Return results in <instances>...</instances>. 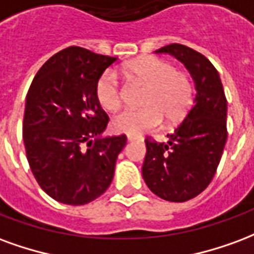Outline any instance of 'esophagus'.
<instances>
[{"label": "esophagus", "instance_id": "34e87169", "mask_svg": "<svg viewBox=\"0 0 254 254\" xmlns=\"http://www.w3.org/2000/svg\"><path fill=\"white\" fill-rule=\"evenodd\" d=\"M127 140L132 142V140H142L140 136H136V135H127Z\"/></svg>", "mask_w": 254, "mask_h": 254}]
</instances>
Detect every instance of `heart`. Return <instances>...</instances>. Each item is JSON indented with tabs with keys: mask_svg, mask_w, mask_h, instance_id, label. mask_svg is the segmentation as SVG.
I'll return each instance as SVG.
<instances>
[{
	"mask_svg": "<svg viewBox=\"0 0 254 254\" xmlns=\"http://www.w3.org/2000/svg\"><path fill=\"white\" fill-rule=\"evenodd\" d=\"M126 77L146 85L142 97L143 108L127 109L116 115L112 127L116 132L140 135L158 128L164 119L169 125L180 123L190 114L195 100V88L190 75L184 70L157 57H146L129 62L123 68ZM94 94L107 111H116L123 101V89L114 70H107L96 82Z\"/></svg>",
	"mask_w": 254,
	"mask_h": 254,
	"instance_id": "b5f03b06",
	"label": "heart"
}]
</instances>
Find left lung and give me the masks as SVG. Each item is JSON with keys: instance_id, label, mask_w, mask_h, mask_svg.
Instances as JSON below:
<instances>
[{"instance_id": "obj_1", "label": "left lung", "mask_w": 254, "mask_h": 254, "mask_svg": "<svg viewBox=\"0 0 254 254\" xmlns=\"http://www.w3.org/2000/svg\"><path fill=\"white\" fill-rule=\"evenodd\" d=\"M155 54H169L184 64L196 85L195 104L168 142L147 136L142 176L150 190L168 201L193 199L215 176L227 139V100L219 74L204 55L183 44Z\"/></svg>"}]
</instances>
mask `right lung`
<instances>
[{
    "instance_id": "1",
    "label": "right lung",
    "mask_w": 254,
    "mask_h": 254,
    "mask_svg": "<svg viewBox=\"0 0 254 254\" xmlns=\"http://www.w3.org/2000/svg\"><path fill=\"white\" fill-rule=\"evenodd\" d=\"M114 57L71 46L40 67L29 86L23 139L29 168L54 200L88 204L108 190L127 136H101L109 118L94 94Z\"/></svg>"
}]
</instances>
